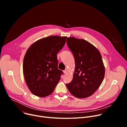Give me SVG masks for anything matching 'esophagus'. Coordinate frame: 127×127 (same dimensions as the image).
<instances>
[{
    "mask_svg": "<svg viewBox=\"0 0 127 127\" xmlns=\"http://www.w3.org/2000/svg\"><path fill=\"white\" fill-rule=\"evenodd\" d=\"M67 69H66L63 71V72H64V73L65 74H66V73H67Z\"/></svg>",
    "mask_w": 127,
    "mask_h": 127,
    "instance_id": "esophagus-1",
    "label": "esophagus"
}]
</instances>
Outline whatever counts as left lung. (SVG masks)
Returning <instances> with one entry per match:
<instances>
[{
  "mask_svg": "<svg viewBox=\"0 0 127 127\" xmlns=\"http://www.w3.org/2000/svg\"><path fill=\"white\" fill-rule=\"evenodd\" d=\"M66 42L76 65L72 81L66 86L75 97H88L99 88L104 77L101 55L94 46L84 39L70 37Z\"/></svg>",
  "mask_w": 127,
  "mask_h": 127,
  "instance_id": "8db88e82",
  "label": "left lung"
}]
</instances>
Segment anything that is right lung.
<instances>
[{
  "label": "right lung",
  "mask_w": 127,
  "mask_h": 127,
  "mask_svg": "<svg viewBox=\"0 0 127 127\" xmlns=\"http://www.w3.org/2000/svg\"><path fill=\"white\" fill-rule=\"evenodd\" d=\"M67 37L49 36L40 39L28 48L23 61L26 82L33 94L41 97L50 95L63 72L58 69L57 53Z\"/></svg>",
  "instance_id": "add662e5"
}]
</instances>
